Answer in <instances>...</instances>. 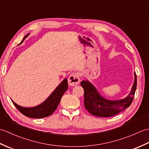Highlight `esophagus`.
<instances>
[{
  "label": "esophagus",
  "mask_w": 149,
  "mask_h": 149,
  "mask_svg": "<svg viewBox=\"0 0 149 149\" xmlns=\"http://www.w3.org/2000/svg\"><path fill=\"white\" fill-rule=\"evenodd\" d=\"M80 82V78L78 74H71L68 79V83L69 86H74L78 85Z\"/></svg>",
  "instance_id": "1"
}]
</instances>
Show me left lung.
<instances>
[{
  "label": "left lung",
  "instance_id": "1",
  "mask_svg": "<svg viewBox=\"0 0 149 149\" xmlns=\"http://www.w3.org/2000/svg\"><path fill=\"white\" fill-rule=\"evenodd\" d=\"M134 81L130 94L126 98L110 100L103 98L96 88L89 81H82L81 85L84 91V106L93 116L109 117L115 116L129 107L132 103L136 89L137 79L134 72Z\"/></svg>",
  "mask_w": 149,
  "mask_h": 149
}]
</instances>
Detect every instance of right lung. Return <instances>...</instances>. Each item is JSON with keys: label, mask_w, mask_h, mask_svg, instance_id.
<instances>
[{"label": "right lung", "mask_w": 149, "mask_h": 149, "mask_svg": "<svg viewBox=\"0 0 149 149\" xmlns=\"http://www.w3.org/2000/svg\"><path fill=\"white\" fill-rule=\"evenodd\" d=\"M29 33L24 37L23 40L18 45L22 44L23 42V40L29 36ZM67 78H65L53 91L49 97L39 105L33 107H23L16 104L13 100L12 102L17 109L21 113H23L24 116L31 117V118H44V117L51 116L54 112V110L56 109L59 103L60 102L62 96L63 95L65 92L67 90Z\"/></svg>", "instance_id": "obj_1"}]
</instances>
